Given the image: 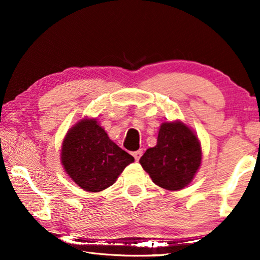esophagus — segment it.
Here are the masks:
<instances>
[{
    "mask_svg": "<svg viewBox=\"0 0 260 260\" xmlns=\"http://www.w3.org/2000/svg\"><path fill=\"white\" fill-rule=\"evenodd\" d=\"M142 154H143V151H142V150H137V151H134V152H133V156L135 157V159H136V161H140Z\"/></svg>",
    "mask_w": 260,
    "mask_h": 260,
    "instance_id": "34e87169",
    "label": "esophagus"
}]
</instances>
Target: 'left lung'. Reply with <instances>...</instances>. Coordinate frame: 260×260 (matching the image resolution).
I'll return each mask as SVG.
<instances>
[{"label":"left lung","mask_w":260,"mask_h":260,"mask_svg":"<svg viewBox=\"0 0 260 260\" xmlns=\"http://www.w3.org/2000/svg\"><path fill=\"white\" fill-rule=\"evenodd\" d=\"M201 156V144L194 131L175 120L161 124L157 144L144 152L140 163L158 187L180 190L193 180Z\"/></svg>","instance_id":"left-lung-1"}]
</instances>
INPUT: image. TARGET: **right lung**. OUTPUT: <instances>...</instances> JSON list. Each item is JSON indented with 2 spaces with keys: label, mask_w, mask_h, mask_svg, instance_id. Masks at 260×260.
Masks as SVG:
<instances>
[{
  "label": "right lung",
  "mask_w": 260,
  "mask_h": 260,
  "mask_svg": "<svg viewBox=\"0 0 260 260\" xmlns=\"http://www.w3.org/2000/svg\"><path fill=\"white\" fill-rule=\"evenodd\" d=\"M135 158L110 140L97 119L84 118L62 141L61 163L69 176L86 191L112 186Z\"/></svg>",
  "instance_id": "add662e5"
}]
</instances>
